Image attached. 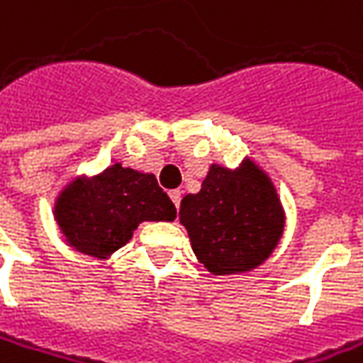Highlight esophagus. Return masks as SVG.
Wrapping results in <instances>:
<instances>
[{"instance_id":"esophagus-1","label":"esophagus","mask_w":363,"mask_h":363,"mask_svg":"<svg viewBox=\"0 0 363 363\" xmlns=\"http://www.w3.org/2000/svg\"><path fill=\"white\" fill-rule=\"evenodd\" d=\"M169 196H170V201L174 203V206L179 208V206H181V199H182L181 191H179V189H177V191H170Z\"/></svg>"}]
</instances>
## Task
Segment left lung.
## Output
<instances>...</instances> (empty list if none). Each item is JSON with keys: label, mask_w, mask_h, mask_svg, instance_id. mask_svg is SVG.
I'll return each mask as SVG.
<instances>
[{"label": "left lung", "mask_w": 363, "mask_h": 363, "mask_svg": "<svg viewBox=\"0 0 363 363\" xmlns=\"http://www.w3.org/2000/svg\"><path fill=\"white\" fill-rule=\"evenodd\" d=\"M179 215L194 255L215 275L255 269L283 233L281 203L253 162L239 170L213 164L201 191L182 199Z\"/></svg>", "instance_id": "obj_1"}]
</instances>
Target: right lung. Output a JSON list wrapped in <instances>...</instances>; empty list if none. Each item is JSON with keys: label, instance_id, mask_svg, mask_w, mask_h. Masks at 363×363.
<instances>
[{"label": "right lung", "instance_id": "right-lung-1", "mask_svg": "<svg viewBox=\"0 0 363 363\" xmlns=\"http://www.w3.org/2000/svg\"><path fill=\"white\" fill-rule=\"evenodd\" d=\"M177 208L155 174L114 164L57 196L56 220L76 251L106 257L130 241L143 220H174Z\"/></svg>", "mask_w": 363, "mask_h": 363}]
</instances>
